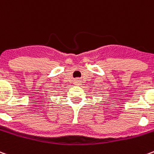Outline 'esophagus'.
<instances>
[{
    "label": "esophagus",
    "instance_id": "34e87169",
    "mask_svg": "<svg viewBox=\"0 0 154 154\" xmlns=\"http://www.w3.org/2000/svg\"><path fill=\"white\" fill-rule=\"evenodd\" d=\"M80 81L79 80H76L75 81V82H74V84H75V85H77V86H79V85H80Z\"/></svg>",
    "mask_w": 154,
    "mask_h": 154
}]
</instances>
